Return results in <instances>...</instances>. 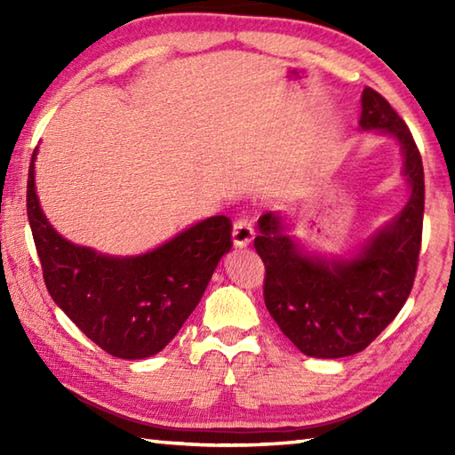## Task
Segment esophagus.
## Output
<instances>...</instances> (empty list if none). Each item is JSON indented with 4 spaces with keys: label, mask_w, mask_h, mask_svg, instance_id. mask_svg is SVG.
Masks as SVG:
<instances>
[{
    "label": "esophagus",
    "mask_w": 455,
    "mask_h": 455,
    "mask_svg": "<svg viewBox=\"0 0 455 455\" xmlns=\"http://www.w3.org/2000/svg\"><path fill=\"white\" fill-rule=\"evenodd\" d=\"M254 240V227L248 219H236L233 227V243L238 248H244Z\"/></svg>",
    "instance_id": "1"
}]
</instances>
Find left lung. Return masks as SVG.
<instances>
[{"mask_svg":"<svg viewBox=\"0 0 455 455\" xmlns=\"http://www.w3.org/2000/svg\"><path fill=\"white\" fill-rule=\"evenodd\" d=\"M362 129L399 139L412 193L401 215L354 259H315L299 252L274 212L259 217L256 252L266 266L264 301L282 332L311 357L365 350L399 315L417 277L422 244L424 168L399 113L371 88L362 93Z\"/></svg>","mask_w":455,"mask_h":455,"instance_id":"obj_1","label":"left lung"}]
</instances>
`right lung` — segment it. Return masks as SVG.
Returning <instances> with one entry per match:
<instances>
[{"mask_svg":"<svg viewBox=\"0 0 455 455\" xmlns=\"http://www.w3.org/2000/svg\"><path fill=\"white\" fill-rule=\"evenodd\" d=\"M27 180V217L52 301L101 350L123 360L158 354L201 301L220 256L233 246V222L219 215L137 258H109L76 246L48 225Z\"/></svg>","mask_w":455,"mask_h":455,"instance_id":"1","label":"right lung"}]
</instances>
